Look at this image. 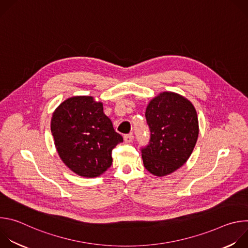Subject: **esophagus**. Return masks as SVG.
<instances>
[{"label":"esophagus","instance_id":"esophagus-1","mask_svg":"<svg viewBox=\"0 0 248 248\" xmlns=\"http://www.w3.org/2000/svg\"><path fill=\"white\" fill-rule=\"evenodd\" d=\"M124 142L130 143L131 141L133 140V135H132V134H125V135L124 136Z\"/></svg>","mask_w":248,"mask_h":248}]
</instances>
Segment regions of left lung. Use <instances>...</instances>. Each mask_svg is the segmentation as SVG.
<instances>
[{"mask_svg": "<svg viewBox=\"0 0 248 248\" xmlns=\"http://www.w3.org/2000/svg\"><path fill=\"white\" fill-rule=\"evenodd\" d=\"M145 117L150 128L149 144L142 148L145 169L156 176L170 174L190 157L199 133L192 103L174 92H162L148 104Z\"/></svg>", "mask_w": 248, "mask_h": 248, "instance_id": "1", "label": "left lung"}]
</instances>
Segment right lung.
<instances>
[{
    "mask_svg": "<svg viewBox=\"0 0 248 248\" xmlns=\"http://www.w3.org/2000/svg\"><path fill=\"white\" fill-rule=\"evenodd\" d=\"M55 146L64 165L83 178H96L113 162L112 150L123 136L115 131L92 96H74L59 105L51 120Z\"/></svg>",
    "mask_w": 248,
    "mask_h": 248,
    "instance_id": "right-lung-1",
    "label": "right lung"
}]
</instances>
